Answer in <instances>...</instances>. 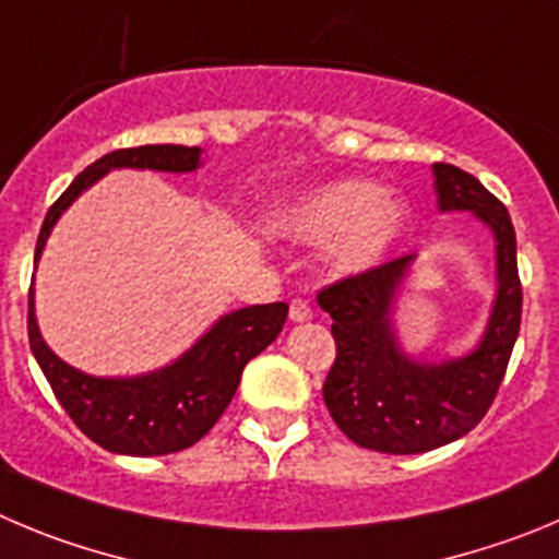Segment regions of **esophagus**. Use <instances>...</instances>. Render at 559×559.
<instances>
[{
	"label": "esophagus",
	"instance_id": "obj_1",
	"mask_svg": "<svg viewBox=\"0 0 559 559\" xmlns=\"http://www.w3.org/2000/svg\"><path fill=\"white\" fill-rule=\"evenodd\" d=\"M289 317L295 322H306L314 317V309H311L309 300H304V297H295V300L289 304Z\"/></svg>",
	"mask_w": 559,
	"mask_h": 559
}]
</instances>
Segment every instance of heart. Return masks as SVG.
Masks as SVG:
<instances>
[{"label": "heart", "mask_w": 559, "mask_h": 559, "mask_svg": "<svg viewBox=\"0 0 559 559\" xmlns=\"http://www.w3.org/2000/svg\"><path fill=\"white\" fill-rule=\"evenodd\" d=\"M405 226V209L367 179H344L320 187L295 203L289 228L309 239L344 234L338 259L344 267H369L383 259Z\"/></svg>", "instance_id": "b5f03b06"}]
</instances>
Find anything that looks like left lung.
<instances>
[{
    "label": "left lung",
    "instance_id": "left-lung-1",
    "mask_svg": "<svg viewBox=\"0 0 559 559\" xmlns=\"http://www.w3.org/2000/svg\"><path fill=\"white\" fill-rule=\"evenodd\" d=\"M432 176L438 206L468 209L497 234V309L477 350L441 367H421L400 353L389 311L414 255L344 275L317 292L336 342L322 385L328 411L353 444L385 455L430 452L474 430L497 400L521 328V278L508 206L450 162H432Z\"/></svg>",
    "mask_w": 559,
    "mask_h": 559
}]
</instances>
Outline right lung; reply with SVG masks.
<instances>
[{"label": "right lung", "instance_id": "1", "mask_svg": "<svg viewBox=\"0 0 559 559\" xmlns=\"http://www.w3.org/2000/svg\"><path fill=\"white\" fill-rule=\"evenodd\" d=\"M198 154L201 151L195 145L190 148L187 145H138V148H118L104 154L102 159L87 165L49 206L38 245H35V262L51 226L66 212L68 203L109 168L185 174V170L198 168ZM286 314H289L286 304H264L234 311L223 317L174 367L132 380L91 378L60 361L40 338L33 292H29L27 333L29 347L71 421L102 450L148 457L187 450L215 427V421L231 403L245 364L275 342Z\"/></svg>", "mask_w": 559, "mask_h": 559}]
</instances>
